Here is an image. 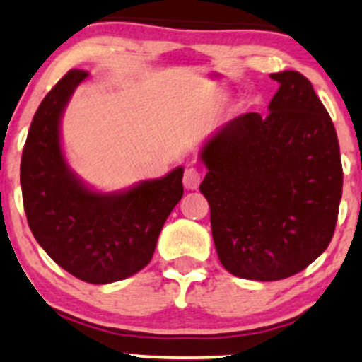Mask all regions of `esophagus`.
Here are the masks:
<instances>
[{
  "instance_id": "34e87169",
  "label": "esophagus",
  "mask_w": 362,
  "mask_h": 362,
  "mask_svg": "<svg viewBox=\"0 0 362 362\" xmlns=\"http://www.w3.org/2000/svg\"><path fill=\"white\" fill-rule=\"evenodd\" d=\"M202 175L197 168H187L184 172V187L189 190H196L199 187Z\"/></svg>"
}]
</instances>
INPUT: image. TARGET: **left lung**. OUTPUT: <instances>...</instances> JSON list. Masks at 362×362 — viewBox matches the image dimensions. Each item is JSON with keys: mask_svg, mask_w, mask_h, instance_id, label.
Returning a JSON list of instances; mask_svg holds the SVG:
<instances>
[{"mask_svg": "<svg viewBox=\"0 0 362 362\" xmlns=\"http://www.w3.org/2000/svg\"><path fill=\"white\" fill-rule=\"evenodd\" d=\"M269 77L280 86L269 113L226 122L199 154L220 263L257 281L296 275L323 254L344 184L335 127L311 82L293 70Z\"/></svg>", "mask_w": 362, "mask_h": 362, "instance_id": "obj_1", "label": "left lung"}]
</instances>
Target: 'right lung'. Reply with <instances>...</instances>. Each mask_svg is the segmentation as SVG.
Masks as SVG:
<instances>
[{
	"instance_id": "right-lung-1",
	"label": "right lung",
	"mask_w": 362,
	"mask_h": 362,
	"mask_svg": "<svg viewBox=\"0 0 362 362\" xmlns=\"http://www.w3.org/2000/svg\"><path fill=\"white\" fill-rule=\"evenodd\" d=\"M89 71L70 70L35 111L20 163L27 221L47 256L87 284H111L153 257L166 218L184 196V168L120 192H98L70 170L62 117Z\"/></svg>"
}]
</instances>
